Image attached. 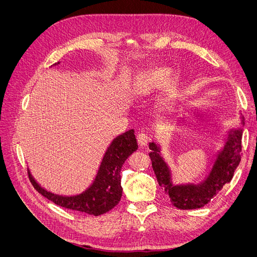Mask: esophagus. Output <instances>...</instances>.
I'll list each match as a JSON object with an SVG mask.
<instances>
[{"mask_svg":"<svg viewBox=\"0 0 257 257\" xmlns=\"http://www.w3.org/2000/svg\"><path fill=\"white\" fill-rule=\"evenodd\" d=\"M136 137H137L138 145L142 147H145L148 144V141H149V137H148L147 133H145V132H141V133H138Z\"/></svg>","mask_w":257,"mask_h":257,"instance_id":"1","label":"esophagus"}]
</instances>
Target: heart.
Wrapping results in <instances>:
<instances>
[{
    "label": "heart",
    "mask_w": 257,
    "mask_h": 257,
    "mask_svg": "<svg viewBox=\"0 0 257 257\" xmlns=\"http://www.w3.org/2000/svg\"><path fill=\"white\" fill-rule=\"evenodd\" d=\"M169 75V72L165 68H162L157 71V73L154 74L153 78H152V87H159L162 83H164V81L167 79V77Z\"/></svg>",
    "instance_id": "b5f03b06"
}]
</instances>
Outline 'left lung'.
<instances>
[{
  "label": "left lung",
  "instance_id": "obj_1",
  "mask_svg": "<svg viewBox=\"0 0 257 257\" xmlns=\"http://www.w3.org/2000/svg\"><path fill=\"white\" fill-rule=\"evenodd\" d=\"M241 130L236 131L230 136L229 142H227L224 151L219 155L212 172L204 183L183 186L173 185L170 182L169 170L166 163L161 158L159 147L151 143L149 145L151 150L149 157L152 168L160 186L167 193L172 205L181 210H191L201 208L208 204L234 176L235 169L241 161Z\"/></svg>",
  "mask_w": 257,
  "mask_h": 257
}]
</instances>
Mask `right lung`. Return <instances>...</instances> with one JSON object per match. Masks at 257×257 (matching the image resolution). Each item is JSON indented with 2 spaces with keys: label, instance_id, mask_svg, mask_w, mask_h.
I'll list each match as a JSON object with an SVG mask.
<instances>
[{
  "label": "right lung",
  "instance_id": "1",
  "mask_svg": "<svg viewBox=\"0 0 257 257\" xmlns=\"http://www.w3.org/2000/svg\"><path fill=\"white\" fill-rule=\"evenodd\" d=\"M137 148L133 130L116 137L104 155L94 183L80 195L72 197L54 195L42 189L30 173L29 179L38 193L56 205L97 216L108 212L118 205L122 196L121 168L125 160L137 150Z\"/></svg>",
  "mask_w": 257,
  "mask_h": 257
}]
</instances>
